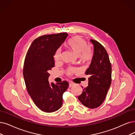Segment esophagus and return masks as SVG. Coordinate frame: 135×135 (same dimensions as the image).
I'll list each match as a JSON object with an SVG mask.
<instances>
[{"mask_svg": "<svg viewBox=\"0 0 135 135\" xmlns=\"http://www.w3.org/2000/svg\"><path fill=\"white\" fill-rule=\"evenodd\" d=\"M74 85V84L73 83H69V87H70V88L72 87V86H73Z\"/></svg>", "mask_w": 135, "mask_h": 135, "instance_id": "obj_1", "label": "esophagus"}]
</instances>
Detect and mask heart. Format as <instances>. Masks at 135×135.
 I'll return each mask as SVG.
<instances>
[{
	"instance_id": "b5f03b06",
	"label": "heart",
	"mask_w": 135,
	"mask_h": 135,
	"mask_svg": "<svg viewBox=\"0 0 135 135\" xmlns=\"http://www.w3.org/2000/svg\"><path fill=\"white\" fill-rule=\"evenodd\" d=\"M68 46L78 56L79 60L83 62H87L93 57V51L91 48L87 45V42L80 36H75L70 40ZM61 56V50L59 48L55 52L54 59L56 61L60 60ZM76 71V69H70L68 72V75Z\"/></svg>"
}]
</instances>
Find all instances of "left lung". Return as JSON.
<instances>
[{
	"mask_svg": "<svg viewBox=\"0 0 135 135\" xmlns=\"http://www.w3.org/2000/svg\"><path fill=\"white\" fill-rule=\"evenodd\" d=\"M94 55L85 74L90 75L88 86L83 88L78 99L85 106L95 109L103 103L111 84V65L105 47L96 40L91 39Z\"/></svg>",
	"mask_w": 135,
	"mask_h": 135,
	"instance_id": "8db88e82",
	"label": "left lung"
}]
</instances>
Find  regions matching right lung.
I'll use <instances>...</instances> for the list:
<instances>
[{"mask_svg":"<svg viewBox=\"0 0 135 135\" xmlns=\"http://www.w3.org/2000/svg\"><path fill=\"white\" fill-rule=\"evenodd\" d=\"M68 36L66 33H61L37 37L25 56L23 76L27 91L36 106L45 112L60 108L62 95L69 87L66 81L51 85L48 81V71L55 65L54 55Z\"/></svg>","mask_w":135,"mask_h":135,"instance_id":"1","label":"right lung"}]
</instances>
